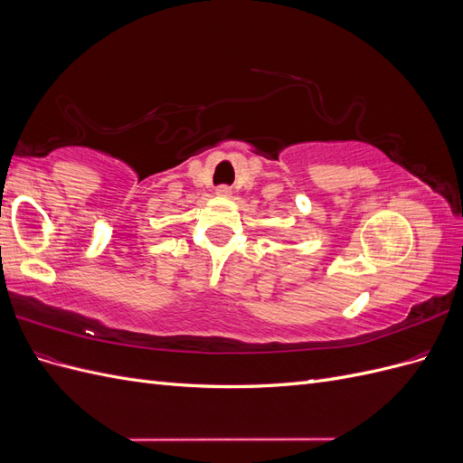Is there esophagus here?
Here are the masks:
<instances>
[{
  "label": "esophagus",
  "instance_id": "34e87169",
  "mask_svg": "<svg viewBox=\"0 0 463 463\" xmlns=\"http://www.w3.org/2000/svg\"><path fill=\"white\" fill-rule=\"evenodd\" d=\"M216 194H218V197L228 199V197H232V187L222 185V187H218V189H216Z\"/></svg>",
  "mask_w": 463,
  "mask_h": 463
}]
</instances>
